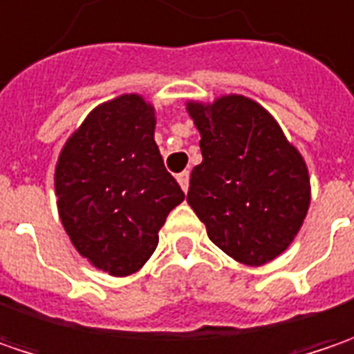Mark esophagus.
I'll list each match as a JSON object with an SVG mask.
<instances>
[{"instance_id":"obj_1","label":"esophagus","mask_w":354,"mask_h":354,"mask_svg":"<svg viewBox=\"0 0 354 354\" xmlns=\"http://www.w3.org/2000/svg\"><path fill=\"white\" fill-rule=\"evenodd\" d=\"M177 181H179L181 189H183V191H187V189H189V171L179 173V175H177Z\"/></svg>"}]
</instances>
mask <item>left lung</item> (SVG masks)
<instances>
[{
    "mask_svg": "<svg viewBox=\"0 0 354 354\" xmlns=\"http://www.w3.org/2000/svg\"><path fill=\"white\" fill-rule=\"evenodd\" d=\"M203 161L191 171L187 203L209 239L243 265L287 251L307 217L309 169L274 117L245 95L187 101Z\"/></svg>",
    "mask_w": 354,
    "mask_h": 354,
    "instance_id": "8db88e82",
    "label": "left lung"
}]
</instances>
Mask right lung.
I'll use <instances>...</instances> for the list:
<instances>
[{"mask_svg":"<svg viewBox=\"0 0 354 354\" xmlns=\"http://www.w3.org/2000/svg\"><path fill=\"white\" fill-rule=\"evenodd\" d=\"M155 107L125 93L97 105L63 145L55 195L63 229L95 269L137 273L185 199L155 143Z\"/></svg>","mask_w":354,"mask_h":354,"instance_id":"1","label":"right lung"}]
</instances>
